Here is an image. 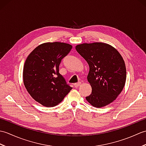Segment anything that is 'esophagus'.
Returning <instances> with one entry per match:
<instances>
[{
  "mask_svg": "<svg viewBox=\"0 0 146 146\" xmlns=\"http://www.w3.org/2000/svg\"><path fill=\"white\" fill-rule=\"evenodd\" d=\"M81 84H82L81 82L76 83H75V84H74V86H75V87H78V86H80Z\"/></svg>",
  "mask_w": 146,
  "mask_h": 146,
  "instance_id": "34e87169",
  "label": "esophagus"
}]
</instances>
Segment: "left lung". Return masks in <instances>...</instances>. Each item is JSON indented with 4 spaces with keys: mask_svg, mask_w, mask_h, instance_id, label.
I'll list each match as a JSON object with an SVG mask.
<instances>
[{
    "mask_svg": "<svg viewBox=\"0 0 146 146\" xmlns=\"http://www.w3.org/2000/svg\"><path fill=\"white\" fill-rule=\"evenodd\" d=\"M75 48L90 68L87 80L92 91L86 100L97 108L113 102L126 81V68L122 56L113 46L104 42L83 43Z\"/></svg>",
    "mask_w": 146,
    "mask_h": 146,
    "instance_id": "left-lung-1",
    "label": "left lung"
}]
</instances>
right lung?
Segmentation results:
<instances>
[{
  "label": "right lung",
  "mask_w": 146,
  "mask_h": 146,
  "mask_svg": "<svg viewBox=\"0 0 146 146\" xmlns=\"http://www.w3.org/2000/svg\"><path fill=\"white\" fill-rule=\"evenodd\" d=\"M72 46L61 42L39 45L26 58L23 68L24 85L35 101L52 107L63 100L72 87L59 73L61 60Z\"/></svg>",
  "instance_id": "right-lung-1"
}]
</instances>
